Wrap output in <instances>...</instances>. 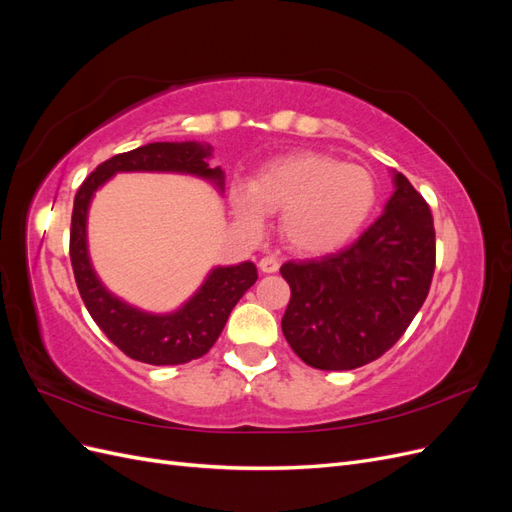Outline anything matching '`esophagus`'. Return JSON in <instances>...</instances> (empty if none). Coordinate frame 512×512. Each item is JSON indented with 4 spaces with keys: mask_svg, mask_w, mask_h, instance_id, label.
I'll return each mask as SVG.
<instances>
[{
    "mask_svg": "<svg viewBox=\"0 0 512 512\" xmlns=\"http://www.w3.org/2000/svg\"><path fill=\"white\" fill-rule=\"evenodd\" d=\"M258 267H260L262 273H275L277 269H280V260H277L275 256H262L260 262H258Z\"/></svg>",
    "mask_w": 512,
    "mask_h": 512,
    "instance_id": "obj_1",
    "label": "esophagus"
}]
</instances>
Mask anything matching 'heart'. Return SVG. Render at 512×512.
I'll return each instance as SVG.
<instances>
[{
	"instance_id": "1",
	"label": "heart",
	"mask_w": 512,
	"mask_h": 512,
	"mask_svg": "<svg viewBox=\"0 0 512 512\" xmlns=\"http://www.w3.org/2000/svg\"><path fill=\"white\" fill-rule=\"evenodd\" d=\"M228 198L237 222L250 232L265 228L269 213H282L280 230L292 250L327 254L365 226L378 185L361 164L303 151L260 168L252 183H235Z\"/></svg>"
}]
</instances>
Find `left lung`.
Here are the masks:
<instances>
[{"label": "left lung", "instance_id": "1", "mask_svg": "<svg viewBox=\"0 0 512 512\" xmlns=\"http://www.w3.org/2000/svg\"><path fill=\"white\" fill-rule=\"evenodd\" d=\"M380 218L346 250L290 260L282 331L309 367L344 371L376 361L406 333L436 269V230L423 196L393 173Z\"/></svg>", "mask_w": 512, "mask_h": 512}]
</instances>
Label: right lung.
Returning a JSON list of instances; mask_svg holds the SVG:
<instances>
[{
	"label": "right lung",
	"mask_w": 512,
	"mask_h": 512,
	"mask_svg": "<svg viewBox=\"0 0 512 512\" xmlns=\"http://www.w3.org/2000/svg\"><path fill=\"white\" fill-rule=\"evenodd\" d=\"M213 147L207 143H149L102 162L74 196L70 260L83 303L104 335L130 359L149 365H181L207 354L243 294L258 280L250 260L213 267L205 282L175 312L151 314L108 290L89 258L87 215L91 200L117 173H179L209 181L224 192V170L211 168Z\"/></svg>",
	"instance_id": "right-lung-1"
}]
</instances>
